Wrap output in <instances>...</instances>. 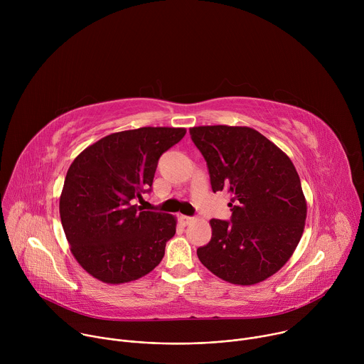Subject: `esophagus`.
Segmentation results:
<instances>
[{"label":"esophagus","instance_id":"1","mask_svg":"<svg viewBox=\"0 0 364 364\" xmlns=\"http://www.w3.org/2000/svg\"><path fill=\"white\" fill-rule=\"evenodd\" d=\"M180 222H181L183 225H188L190 222H193V218L186 216V215H181V216H180Z\"/></svg>","mask_w":364,"mask_h":364}]
</instances>
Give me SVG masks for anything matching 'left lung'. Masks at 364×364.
I'll return each mask as SVG.
<instances>
[{
    "label": "left lung",
    "instance_id": "obj_1",
    "mask_svg": "<svg viewBox=\"0 0 364 364\" xmlns=\"http://www.w3.org/2000/svg\"><path fill=\"white\" fill-rule=\"evenodd\" d=\"M210 174L212 190L230 194V222L212 219V239L197 249L200 262L236 285L278 272L304 232L306 201L288 155L249 127L190 128Z\"/></svg>",
    "mask_w": 364,
    "mask_h": 364
}]
</instances>
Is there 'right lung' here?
Returning <instances> with one entry per match:
<instances>
[{"label":"right lung","mask_w":364,"mask_h":364,"mask_svg":"<svg viewBox=\"0 0 364 364\" xmlns=\"http://www.w3.org/2000/svg\"><path fill=\"white\" fill-rule=\"evenodd\" d=\"M184 128L144 127L111 134L83 149L60 196L62 226L79 265L107 284L135 281L157 267L174 236L173 215L144 212L159 160Z\"/></svg>","instance_id":"right-lung-1"}]
</instances>
